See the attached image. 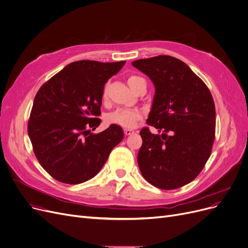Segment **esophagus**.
I'll use <instances>...</instances> for the list:
<instances>
[{
    "label": "esophagus",
    "mask_w": 248,
    "mask_h": 248,
    "mask_svg": "<svg viewBox=\"0 0 248 248\" xmlns=\"http://www.w3.org/2000/svg\"><path fill=\"white\" fill-rule=\"evenodd\" d=\"M124 134H125V136H131V135L135 134V131L132 130V128H124Z\"/></svg>",
    "instance_id": "34e87169"
}]
</instances>
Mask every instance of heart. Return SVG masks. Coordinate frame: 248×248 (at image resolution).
Listing matches in <instances>:
<instances>
[{"label": "heart", "mask_w": 248, "mask_h": 248, "mask_svg": "<svg viewBox=\"0 0 248 248\" xmlns=\"http://www.w3.org/2000/svg\"><path fill=\"white\" fill-rule=\"evenodd\" d=\"M143 81L145 80L139 76H130L127 78V84L132 90H135L137 86ZM106 93H107V90L105 88L103 92V97H106ZM141 118H142V115L138 110L127 109V108H117L106 116V121L108 124L120 125L124 128H134L137 126L138 123L141 121Z\"/></svg>", "instance_id": "heart-1"}]
</instances>
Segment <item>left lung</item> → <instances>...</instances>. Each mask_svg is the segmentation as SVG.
<instances>
[{
  "instance_id": "left-lung-1",
  "label": "left lung",
  "mask_w": 248,
  "mask_h": 248,
  "mask_svg": "<svg viewBox=\"0 0 248 248\" xmlns=\"http://www.w3.org/2000/svg\"><path fill=\"white\" fill-rule=\"evenodd\" d=\"M153 82L155 94L144 127L138 164L144 178L162 189H175L195 179L211 155L216 109L210 90L187 64L170 56L132 62Z\"/></svg>"
}]
</instances>
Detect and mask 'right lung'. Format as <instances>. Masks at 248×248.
<instances>
[{
    "instance_id": "right-lung-1",
    "label": "right lung",
    "mask_w": 248,
    "mask_h": 248,
    "mask_svg": "<svg viewBox=\"0 0 248 248\" xmlns=\"http://www.w3.org/2000/svg\"><path fill=\"white\" fill-rule=\"evenodd\" d=\"M124 61L69 63L38 90L28 123V136L40 165L53 178L79 185L93 178L111 150L124 139L111 124L93 134L101 121L105 83L121 71Z\"/></svg>"
}]
</instances>
